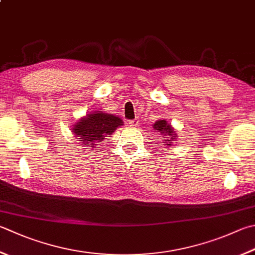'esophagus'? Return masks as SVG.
Here are the masks:
<instances>
[{
	"label": "esophagus",
	"instance_id": "1",
	"mask_svg": "<svg viewBox=\"0 0 255 255\" xmlns=\"http://www.w3.org/2000/svg\"><path fill=\"white\" fill-rule=\"evenodd\" d=\"M137 123H138V121H137L136 119H135V120H131V121H128V124H129V126H131V127H136Z\"/></svg>",
	"mask_w": 255,
	"mask_h": 255
}]
</instances>
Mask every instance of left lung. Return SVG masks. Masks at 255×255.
Listing matches in <instances>:
<instances>
[{
	"instance_id": "8db88e82",
	"label": "left lung",
	"mask_w": 255,
	"mask_h": 255,
	"mask_svg": "<svg viewBox=\"0 0 255 255\" xmlns=\"http://www.w3.org/2000/svg\"><path fill=\"white\" fill-rule=\"evenodd\" d=\"M153 128L155 129V131L160 132L163 136H165V141H172V138H175L177 137L174 131H173V128H171V126L169 123H167L165 120H160V121H156L154 123V126H153ZM166 145H171V144H166Z\"/></svg>"
}]
</instances>
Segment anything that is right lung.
Wrapping results in <instances>:
<instances>
[{
	"label": "right lung",
	"instance_id": "add662e5",
	"mask_svg": "<svg viewBox=\"0 0 255 255\" xmlns=\"http://www.w3.org/2000/svg\"><path fill=\"white\" fill-rule=\"evenodd\" d=\"M120 126H123L121 119L99 111L91 113L81 120L72 128V132L82 138L80 141L83 143V145L94 146L97 143L102 142L105 136L111 135Z\"/></svg>",
	"mask_w": 255,
	"mask_h": 255
}]
</instances>
